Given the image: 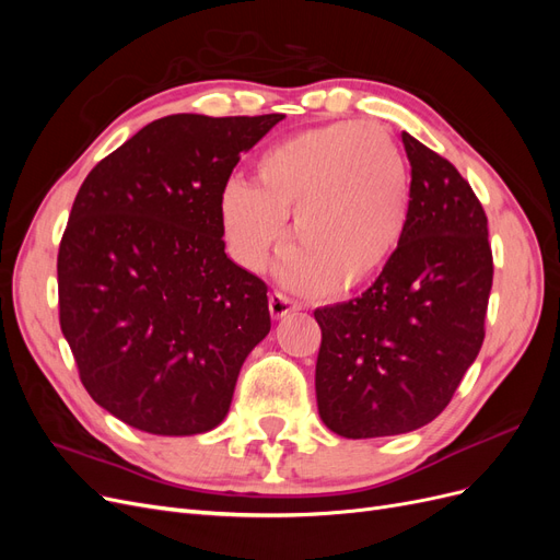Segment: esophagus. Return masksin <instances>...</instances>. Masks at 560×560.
Instances as JSON below:
<instances>
[{"instance_id": "34e87169", "label": "esophagus", "mask_w": 560, "mask_h": 560, "mask_svg": "<svg viewBox=\"0 0 560 560\" xmlns=\"http://www.w3.org/2000/svg\"><path fill=\"white\" fill-rule=\"evenodd\" d=\"M268 308H270V315H273L276 319H280V317H284L287 313L299 311V303L292 301L290 296L280 294V292H273V294H270V299H268Z\"/></svg>"}]
</instances>
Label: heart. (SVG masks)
Instances as JSON below:
<instances>
[{
  "label": "heart",
  "mask_w": 560,
  "mask_h": 560,
  "mask_svg": "<svg viewBox=\"0 0 560 560\" xmlns=\"http://www.w3.org/2000/svg\"><path fill=\"white\" fill-rule=\"evenodd\" d=\"M411 179L404 151L383 126L329 124L268 147L254 186L229 182L219 196L224 238L249 270H261L284 241L280 278L299 292L343 294L374 280L409 222Z\"/></svg>",
  "instance_id": "1"
}]
</instances>
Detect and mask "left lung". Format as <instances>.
Listing matches in <instances>:
<instances>
[{
  "instance_id": "obj_1",
  "label": "left lung",
  "mask_w": 560,
  "mask_h": 560,
  "mask_svg": "<svg viewBox=\"0 0 560 560\" xmlns=\"http://www.w3.org/2000/svg\"><path fill=\"white\" fill-rule=\"evenodd\" d=\"M411 163L404 238L369 290L315 311L317 411L346 439L413 432L477 360L493 287L488 219L455 165L401 132Z\"/></svg>"
}]
</instances>
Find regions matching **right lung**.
<instances>
[{
    "instance_id": "right-lung-1",
    "label": "right lung",
    "mask_w": 560,
    "mask_h": 560,
    "mask_svg": "<svg viewBox=\"0 0 560 560\" xmlns=\"http://www.w3.org/2000/svg\"><path fill=\"white\" fill-rule=\"evenodd\" d=\"M282 118L165 116L81 184L58 252L60 327L93 401L135 430H214L270 331L266 282L224 252L219 196Z\"/></svg>"
}]
</instances>
